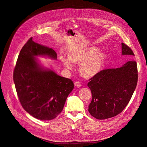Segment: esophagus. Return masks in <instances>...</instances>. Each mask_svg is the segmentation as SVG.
<instances>
[{
	"label": "esophagus",
	"mask_w": 147,
	"mask_h": 147,
	"mask_svg": "<svg viewBox=\"0 0 147 147\" xmlns=\"http://www.w3.org/2000/svg\"><path fill=\"white\" fill-rule=\"evenodd\" d=\"M74 86L77 87H78V88H79V87H81L82 86V84L79 82L76 81V82H74Z\"/></svg>",
	"instance_id": "34e87169"
}]
</instances>
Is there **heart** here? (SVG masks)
I'll return each instance as SVG.
<instances>
[{
	"instance_id": "heart-1",
	"label": "heart",
	"mask_w": 147,
	"mask_h": 147,
	"mask_svg": "<svg viewBox=\"0 0 147 147\" xmlns=\"http://www.w3.org/2000/svg\"><path fill=\"white\" fill-rule=\"evenodd\" d=\"M105 56L95 47L82 49L74 51L68 58L61 57V61L65 68L71 70L73 68V63H80L79 70L82 76L92 78L97 75L103 66Z\"/></svg>"
}]
</instances>
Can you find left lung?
<instances>
[{"mask_svg": "<svg viewBox=\"0 0 147 147\" xmlns=\"http://www.w3.org/2000/svg\"><path fill=\"white\" fill-rule=\"evenodd\" d=\"M122 44V55L134 56L131 49ZM91 90L90 114L97 119H105L119 114L129 103L138 81L137 63L130 60L118 68L107 69L89 79Z\"/></svg>", "mask_w": 147, "mask_h": 147, "instance_id": "1", "label": "left lung"}]
</instances>
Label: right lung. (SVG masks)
Masks as SVG:
<instances>
[{
  "label": "right lung",
  "mask_w": 147,
  "mask_h": 147,
  "mask_svg": "<svg viewBox=\"0 0 147 147\" xmlns=\"http://www.w3.org/2000/svg\"><path fill=\"white\" fill-rule=\"evenodd\" d=\"M39 55L57 58L55 50L36 43L31 37L20 52L13 81L24 110L35 118L51 120L63 110L74 84L70 79L44 69L35 57Z\"/></svg>",
  "instance_id": "obj_1"
}]
</instances>
